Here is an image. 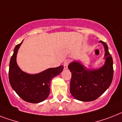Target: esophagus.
I'll return each instance as SVG.
<instances>
[{"instance_id":"1","label":"esophagus","mask_w":122,"mask_h":122,"mask_svg":"<svg viewBox=\"0 0 122 122\" xmlns=\"http://www.w3.org/2000/svg\"><path fill=\"white\" fill-rule=\"evenodd\" d=\"M68 64H69V61H64V69H67V68H68Z\"/></svg>"}]
</instances>
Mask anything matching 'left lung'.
Instances as JSON below:
<instances>
[{
	"mask_svg": "<svg viewBox=\"0 0 122 122\" xmlns=\"http://www.w3.org/2000/svg\"><path fill=\"white\" fill-rule=\"evenodd\" d=\"M105 48V62L99 69L90 70L78 61L71 62L68 69L71 72L70 93L78 100L91 102L97 100L110 86L113 76L112 57L107 44L102 41Z\"/></svg>",
	"mask_w": 122,
	"mask_h": 122,
	"instance_id": "8db88e82",
	"label": "left lung"
}]
</instances>
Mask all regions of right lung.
Wrapping results in <instances>:
<instances>
[{
    "mask_svg": "<svg viewBox=\"0 0 122 122\" xmlns=\"http://www.w3.org/2000/svg\"><path fill=\"white\" fill-rule=\"evenodd\" d=\"M22 43L15 47L9 63V78L10 86L20 98L27 102L37 103L47 98L50 93L51 81L63 71V66L49 68L35 75L22 71L16 62L17 51Z\"/></svg>",
    "mask_w": 122,
    "mask_h": 122,
    "instance_id": "add662e5",
    "label": "right lung"
}]
</instances>
